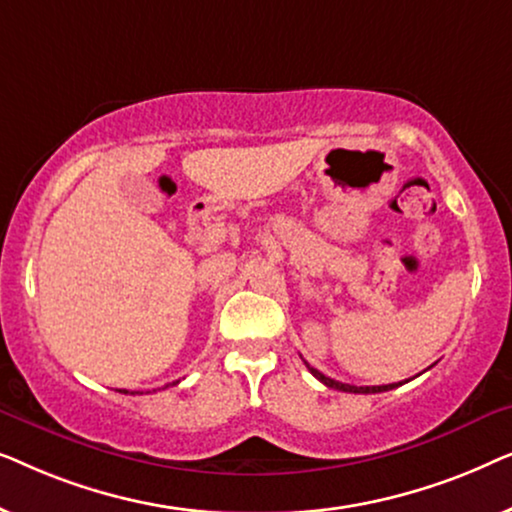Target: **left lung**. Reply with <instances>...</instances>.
<instances>
[{"label":"left lung","instance_id":"1","mask_svg":"<svg viewBox=\"0 0 512 512\" xmlns=\"http://www.w3.org/2000/svg\"><path fill=\"white\" fill-rule=\"evenodd\" d=\"M305 366L310 368V373L317 377L319 382H324L326 387H331V389H338V391H347V394H380V391H389V389H394V387H398V384H380V387H354V384H345V382H338V380H331V377H326L324 373H319L317 368H312L310 363L305 361Z\"/></svg>","mask_w":512,"mask_h":512}]
</instances>
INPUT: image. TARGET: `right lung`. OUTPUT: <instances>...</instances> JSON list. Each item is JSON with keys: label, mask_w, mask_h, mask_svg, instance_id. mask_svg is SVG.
<instances>
[{"label": "right lung", "mask_w": 512, "mask_h": 512, "mask_svg": "<svg viewBox=\"0 0 512 512\" xmlns=\"http://www.w3.org/2000/svg\"><path fill=\"white\" fill-rule=\"evenodd\" d=\"M172 384H177V382H172ZM121 394H128V389H121Z\"/></svg>", "instance_id": "obj_1"}]
</instances>
